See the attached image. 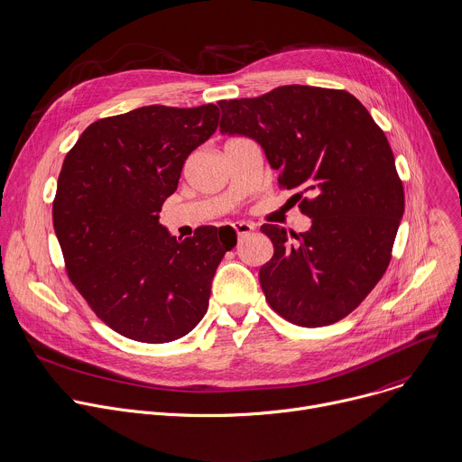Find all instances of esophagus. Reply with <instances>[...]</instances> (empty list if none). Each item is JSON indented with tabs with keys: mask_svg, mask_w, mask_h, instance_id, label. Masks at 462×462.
Returning a JSON list of instances; mask_svg holds the SVG:
<instances>
[{
	"mask_svg": "<svg viewBox=\"0 0 462 462\" xmlns=\"http://www.w3.org/2000/svg\"><path fill=\"white\" fill-rule=\"evenodd\" d=\"M233 227H235L238 238H244V236H247L249 233H253L256 229L254 224H249V222H235Z\"/></svg>",
	"mask_w": 462,
	"mask_h": 462,
	"instance_id": "34e87169",
	"label": "esophagus"
}]
</instances>
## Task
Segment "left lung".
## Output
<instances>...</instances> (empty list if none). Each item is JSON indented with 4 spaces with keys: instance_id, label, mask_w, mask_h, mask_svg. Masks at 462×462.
<instances>
[{
    "instance_id": "left-lung-1",
    "label": "left lung",
    "mask_w": 462,
    "mask_h": 462,
    "mask_svg": "<svg viewBox=\"0 0 462 462\" xmlns=\"http://www.w3.org/2000/svg\"><path fill=\"white\" fill-rule=\"evenodd\" d=\"M220 133L254 140L286 189H299L306 233L263 224L274 247L260 267L269 306L319 328L349 315L392 258L404 189L386 134L346 90L276 87L258 98L218 102Z\"/></svg>"
}]
</instances>
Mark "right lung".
Instances as JSON below:
<instances>
[{"mask_svg": "<svg viewBox=\"0 0 462 462\" xmlns=\"http://www.w3.org/2000/svg\"><path fill=\"white\" fill-rule=\"evenodd\" d=\"M215 104L147 106L90 124L63 160L52 204L70 282L116 333L147 344L188 335L236 245L222 227L176 238L158 222L188 156L218 127Z\"/></svg>", "mask_w": 462, "mask_h": 462, "instance_id": "obj_1", "label": "right lung"}]
</instances>
